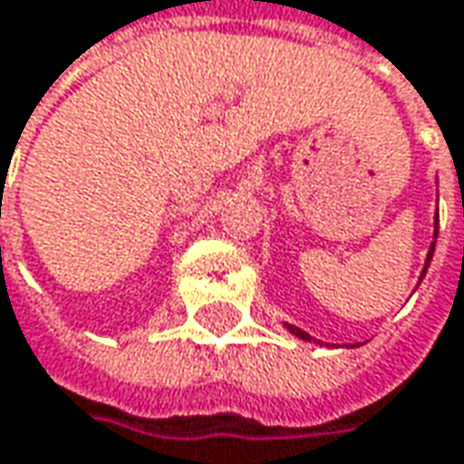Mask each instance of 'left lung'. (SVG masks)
Returning a JSON list of instances; mask_svg holds the SVG:
<instances>
[{
  "label": "left lung",
  "instance_id": "left-lung-1",
  "mask_svg": "<svg viewBox=\"0 0 464 464\" xmlns=\"http://www.w3.org/2000/svg\"><path fill=\"white\" fill-rule=\"evenodd\" d=\"M436 238H439V209H436V218H433V241H430V249H428V257H425V265H422V273H420V281L425 278V270H428V265H430V257H433V249H436ZM286 325V331L291 334V336H296V339L302 341H314L307 331H302V328H296V325H288V323H284ZM314 343H320V341H314ZM360 346V343H357Z\"/></svg>",
  "mask_w": 464,
  "mask_h": 464
}]
</instances>
